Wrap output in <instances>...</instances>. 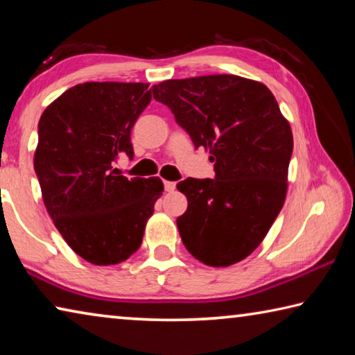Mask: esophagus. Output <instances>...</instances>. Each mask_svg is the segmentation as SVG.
<instances>
[{
  "mask_svg": "<svg viewBox=\"0 0 355 355\" xmlns=\"http://www.w3.org/2000/svg\"><path fill=\"white\" fill-rule=\"evenodd\" d=\"M175 186H177V183L175 182H164V189L167 191V192H172L173 189H175Z\"/></svg>",
  "mask_w": 355,
  "mask_h": 355,
  "instance_id": "1",
  "label": "esophagus"
}]
</instances>
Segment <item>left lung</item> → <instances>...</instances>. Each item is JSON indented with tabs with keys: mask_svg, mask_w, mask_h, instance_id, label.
Returning <instances> with one entry per match:
<instances>
[{
	"mask_svg": "<svg viewBox=\"0 0 355 355\" xmlns=\"http://www.w3.org/2000/svg\"><path fill=\"white\" fill-rule=\"evenodd\" d=\"M152 91L214 163V178L177 184L188 199L177 219L184 248L207 266H232L260 245L284 207L290 122L263 83L243 76L167 80Z\"/></svg>",
	"mask_w": 355,
	"mask_h": 355,
	"instance_id": "obj_1",
	"label": "left lung"
}]
</instances>
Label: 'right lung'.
Here are the masks:
<instances>
[{
  "instance_id": "add662e5",
  "label": "right lung",
  "mask_w": 355,
  "mask_h": 355,
  "mask_svg": "<svg viewBox=\"0 0 355 355\" xmlns=\"http://www.w3.org/2000/svg\"><path fill=\"white\" fill-rule=\"evenodd\" d=\"M148 83H83L46 106L34 153L42 199L71 250L110 266L141 248L155 202L158 177L127 178L114 167L133 158L131 128L148 106Z\"/></svg>"
}]
</instances>
